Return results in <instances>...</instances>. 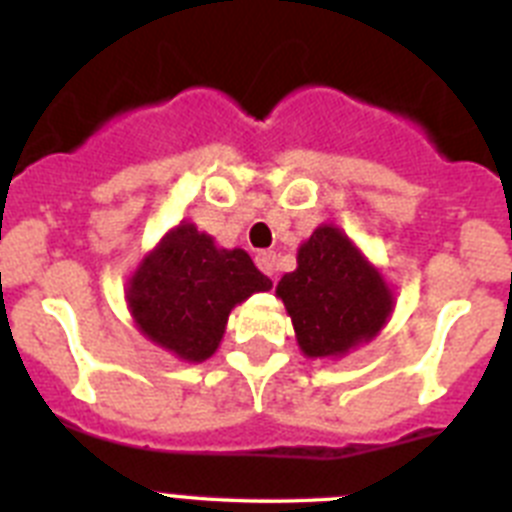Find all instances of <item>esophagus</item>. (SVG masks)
Masks as SVG:
<instances>
[{"label": "esophagus", "mask_w": 512, "mask_h": 512, "mask_svg": "<svg viewBox=\"0 0 512 512\" xmlns=\"http://www.w3.org/2000/svg\"><path fill=\"white\" fill-rule=\"evenodd\" d=\"M256 266L264 271L266 277H274V274H277V253H274V251H259V253H256Z\"/></svg>", "instance_id": "1"}]
</instances>
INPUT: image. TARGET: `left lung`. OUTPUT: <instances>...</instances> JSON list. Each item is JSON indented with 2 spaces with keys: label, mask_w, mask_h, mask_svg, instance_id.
<instances>
[{
  "label": "left lung",
  "mask_w": 512,
  "mask_h": 512,
  "mask_svg": "<svg viewBox=\"0 0 512 512\" xmlns=\"http://www.w3.org/2000/svg\"><path fill=\"white\" fill-rule=\"evenodd\" d=\"M307 359H343L374 341L395 310V289L338 225L323 223L297 248L277 284Z\"/></svg>",
  "instance_id": "left-lung-1"
}]
</instances>
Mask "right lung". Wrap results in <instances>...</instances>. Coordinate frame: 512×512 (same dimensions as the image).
Returning <instances> with one entry per match:
<instances>
[{
	"label": "right lung",
	"instance_id": "add662e5",
	"mask_svg": "<svg viewBox=\"0 0 512 512\" xmlns=\"http://www.w3.org/2000/svg\"><path fill=\"white\" fill-rule=\"evenodd\" d=\"M271 289L243 248H220L197 225H179L140 259L125 287L135 328L179 361L217 351L235 305Z\"/></svg>",
	"mask_w": 512,
	"mask_h": 512
}]
</instances>
